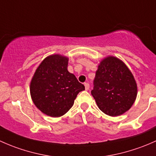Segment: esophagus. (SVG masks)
<instances>
[{"mask_svg": "<svg viewBox=\"0 0 156 156\" xmlns=\"http://www.w3.org/2000/svg\"><path fill=\"white\" fill-rule=\"evenodd\" d=\"M84 86H85V89H86V90H87V91H88V90L89 89V83H85Z\"/></svg>", "mask_w": 156, "mask_h": 156, "instance_id": "obj_1", "label": "esophagus"}]
</instances>
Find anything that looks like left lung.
<instances>
[{"label":"left lung","mask_w":156,"mask_h":156,"mask_svg":"<svg viewBox=\"0 0 156 156\" xmlns=\"http://www.w3.org/2000/svg\"><path fill=\"white\" fill-rule=\"evenodd\" d=\"M91 93L103 113L117 116L133 105L137 86L126 64L118 58L107 56L99 64Z\"/></svg>","instance_id":"left-lung-1"}]
</instances>
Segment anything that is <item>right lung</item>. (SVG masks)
Segmentation results:
<instances>
[{
    "label": "right lung",
    "instance_id": "1",
    "mask_svg": "<svg viewBox=\"0 0 156 156\" xmlns=\"http://www.w3.org/2000/svg\"><path fill=\"white\" fill-rule=\"evenodd\" d=\"M68 58L55 54L38 66L30 84L32 101L42 113L52 117L65 115L85 86L67 70Z\"/></svg>",
    "mask_w": 156,
    "mask_h": 156
}]
</instances>
